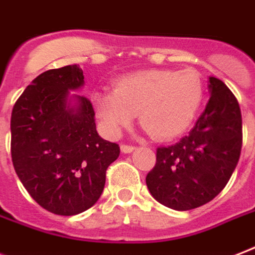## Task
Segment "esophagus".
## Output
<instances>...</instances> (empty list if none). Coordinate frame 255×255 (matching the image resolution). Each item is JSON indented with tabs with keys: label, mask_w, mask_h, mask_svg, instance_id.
<instances>
[{
	"label": "esophagus",
	"mask_w": 255,
	"mask_h": 255,
	"mask_svg": "<svg viewBox=\"0 0 255 255\" xmlns=\"http://www.w3.org/2000/svg\"><path fill=\"white\" fill-rule=\"evenodd\" d=\"M135 148H136V147H133V145H129V144H122V145H120V149H122V152H124V153L132 152V151H133Z\"/></svg>",
	"instance_id": "esophagus-1"
}]
</instances>
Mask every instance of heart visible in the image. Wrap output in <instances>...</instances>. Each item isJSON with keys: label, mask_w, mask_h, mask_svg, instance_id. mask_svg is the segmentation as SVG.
Segmentation results:
<instances>
[{"label": "heart", "mask_w": 255, "mask_h": 255, "mask_svg": "<svg viewBox=\"0 0 255 255\" xmlns=\"http://www.w3.org/2000/svg\"><path fill=\"white\" fill-rule=\"evenodd\" d=\"M203 96V85L191 69H145L123 76L114 91L96 89L92 106L110 135L118 136L139 122L158 139L182 135L192 123Z\"/></svg>", "instance_id": "b5f03b06"}]
</instances>
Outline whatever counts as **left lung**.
Segmentation results:
<instances>
[{"instance_id": "obj_1", "label": "left lung", "mask_w": 255, "mask_h": 255, "mask_svg": "<svg viewBox=\"0 0 255 255\" xmlns=\"http://www.w3.org/2000/svg\"><path fill=\"white\" fill-rule=\"evenodd\" d=\"M207 83L210 99L195 126L176 144L156 149V164L145 176L149 194L178 211L213 201L240 160V104L223 81L210 76Z\"/></svg>"}]
</instances>
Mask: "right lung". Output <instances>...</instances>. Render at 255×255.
I'll list each match as a JSON object with an SVG mask.
<instances>
[{"instance_id": "obj_1", "label": "right lung", "mask_w": 255, "mask_h": 255, "mask_svg": "<svg viewBox=\"0 0 255 255\" xmlns=\"http://www.w3.org/2000/svg\"><path fill=\"white\" fill-rule=\"evenodd\" d=\"M83 87L76 64L50 69L26 87L11 111L15 174L38 205L57 215L92 207L120 153L119 145L97 133L91 102L71 93Z\"/></svg>"}]
</instances>
